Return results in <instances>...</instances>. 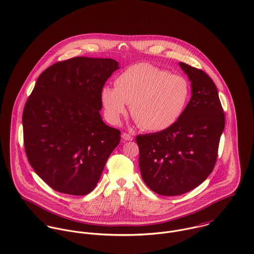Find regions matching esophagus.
Instances as JSON below:
<instances>
[{
  "mask_svg": "<svg viewBox=\"0 0 254 254\" xmlns=\"http://www.w3.org/2000/svg\"><path fill=\"white\" fill-rule=\"evenodd\" d=\"M122 138H123V140H125V141H130V140L133 139V137H132L130 134L127 133V132H123Z\"/></svg>",
  "mask_w": 254,
  "mask_h": 254,
  "instance_id": "esophagus-1",
  "label": "esophagus"
}]
</instances>
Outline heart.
I'll list each match as a JSON object with an SVG mask.
<instances>
[{
  "label": "heart",
  "mask_w": 254,
  "mask_h": 254,
  "mask_svg": "<svg viewBox=\"0 0 254 254\" xmlns=\"http://www.w3.org/2000/svg\"><path fill=\"white\" fill-rule=\"evenodd\" d=\"M190 98L187 78L150 64H136L115 79V88L104 86L100 99L107 121L118 125L131 103V115L148 131H163L184 115Z\"/></svg>",
  "instance_id": "heart-1"
}]
</instances>
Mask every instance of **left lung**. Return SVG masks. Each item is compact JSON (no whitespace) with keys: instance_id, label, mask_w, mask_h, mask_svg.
<instances>
[{"instance_id":"8db88e82","label":"left lung","mask_w":254,"mask_h":254,"mask_svg":"<svg viewBox=\"0 0 254 254\" xmlns=\"http://www.w3.org/2000/svg\"><path fill=\"white\" fill-rule=\"evenodd\" d=\"M180 66L191 81V98L184 115L168 129L135 138L144 183L165 196L189 192L208 178L225 127V114L211 77L185 63Z\"/></svg>"}]
</instances>
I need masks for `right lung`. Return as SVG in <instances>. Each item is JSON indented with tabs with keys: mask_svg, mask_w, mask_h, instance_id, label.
Returning a JSON list of instances; mask_svg holds the SVG:
<instances>
[{
	"mask_svg": "<svg viewBox=\"0 0 254 254\" xmlns=\"http://www.w3.org/2000/svg\"><path fill=\"white\" fill-rule=\"evenodd\" d=\"M119 67L113 59L75 57L38 77L22 115L24 149L56 191L85 195L100 180L121 131L102 121L101 89Z\"/></svg>",
	"mask_w": 254,
	"mask_h": 254,
	"instance_id": "obj_1",
	"label": "right lung"
}]
</instances>
